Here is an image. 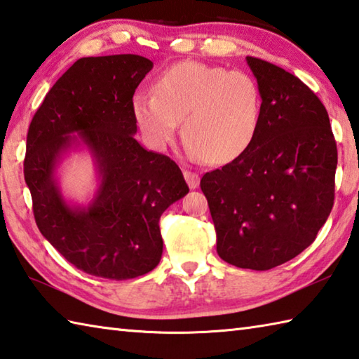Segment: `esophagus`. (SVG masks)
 <instances>
[{
    "label": "esophagus",
    "mask_w": 359,
    "mask_h": 359,
    "mask_svg": "<svg viewBox=\"0 0 359 359\" xmlns=\"http://www.w3.org/2000/svg\"><path fill=\"white\" fill-rule=\"evenodd\" d=\"M184 178H186L187 184H189V187H191V189L198 187V184H200V177H198V173L191 172V170H184Z\"/></svg>",
    "instance_id": "34e87169"
}]
</instances>
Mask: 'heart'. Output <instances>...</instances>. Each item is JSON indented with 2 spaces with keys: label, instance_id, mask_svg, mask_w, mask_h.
Listing matches in <instances>:
<instances>
[{
  "label": "heart",
  "instance_id": "obj_1",
  "mask_svg": "<svg viewBox=\"0 0 359 359\" xmlns=\"http://www.w3.org/2000/svg\"><path fill=\"white\" fill-rule=\"evenodd\" d=\"M131 111L154 147L172 144L182 121L186 145L209 164H225L245 153L258 136L261 90L243 72L184 60L159 73L153 95L136 93Z\"/></svg>",
  "mask_w": 359,
  "mask_h": 359
}]
</instances>
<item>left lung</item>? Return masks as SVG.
Segmentation results:
<instances>
[{
  "label": "left lung",
  "instance_id": "8db88e82",
  "mask_svg": "<svg viewBox=\"0 0 359 359\" xmlns=\"http://www.w3.org/2000/svg\"><path fill=\"white\" fill-rule=\"evenodd\" d=\"M261 90L253 145L203 175L217 253L241 269L281 266L314 242L334 203L336 140L325 106L281 67L247 56Z\"/></svg>",
  "mask_w": 359,
  "mask_h": 359
}]
</instances>
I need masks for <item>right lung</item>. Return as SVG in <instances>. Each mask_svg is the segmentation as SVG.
I'll return each instance as SVG.
<instances>
[{
  "instance_id": "add662e5",
  "label": "right lung",
  "mask_w": 359,
  "mask_h": 359,
  "mask_svg": "<svg viewBox=\"0 0 359 359\" xmlns=\"http://www.w3.org/2000/svg\"><path fill=\"white\" fill-rule=\"evenodd\" d=\"M151 69L137 54L78 59L46 93L26 137L25 181L40 233L74 267L101 278L151 272L162 256L161 215L189 192L177 162L134 139L131 100ZM79 140L100 177L87 208L70 207L53 178L62 153Z\"/></svg>"
}]
</instances>
